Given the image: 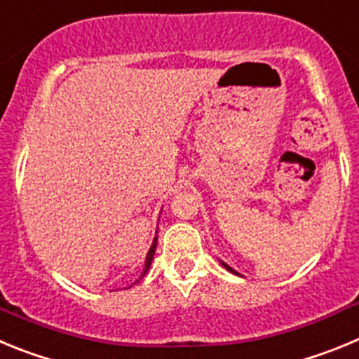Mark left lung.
<instances>
[{
	"label": "left lung",
	"instance_id": "left-lung-1",
	"mask_svg": "<svg viewBox=\"0 0 359 359\" xmlns=\"http://www.w3.org/2000/svg\"><path fill=\"white\" fill-rule=\"evenodd\" d=\"M222 264H224V266H225V268H227V270H229V272H232V273H236V276H240V273H238V272H236V270H232V268H231V266H229V264H225V263H224V261H222Z\"/></svg>",
	"mask_w": 359,
	"mask_h": 359
}]
</instances>
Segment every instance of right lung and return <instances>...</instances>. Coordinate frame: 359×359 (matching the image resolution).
<instances>
[{
    "instance_id": "1",
    "label": "right lung",
    "mask_w": 359,
    "mask_h": 359,
    "mask_svg": "<svg viewBox=\"0 0 359 359\" xmlns=\"http://www.w3.org/2000/svg\"><path fill=\"white\" fill-rule=\"evenodd\" d=\"M156 248H157V236L154 238V243H151L150 250H148V254H147V259H144V268H143V273H141V277H144V273L148 272V268H150V264H151V259H154V254H156ZM135 283H137V280H135Z\"/></svg>"
}]
</instances>
